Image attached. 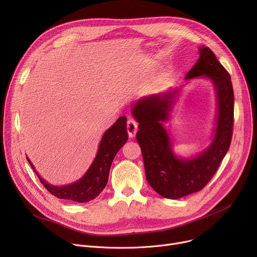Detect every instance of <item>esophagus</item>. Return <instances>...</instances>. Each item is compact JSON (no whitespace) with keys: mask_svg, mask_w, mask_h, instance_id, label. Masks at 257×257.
Returning <instances> with one entry per match:
<instances>
[{"mask_svg":"<svg viewBox=\"0 0 257 257\" xmlns=\"http://www.w3.org/2000/svg\"><path fill=\"white\" fill-rule=\"evenodd\" d=\"M138 129H139V125H138L137 121L134 120L133 118L128 119V121H127V131H128L129 138H134V137H136V134L138 132Z\"/></svg>","mask_w":257,"mask_h":257,"instance_id":"1","label":"esophagus"}]
</instances>
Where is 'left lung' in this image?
I'll use <instances>...</instances> for the list:
<instances>
[{"label": "left lung", "instance_id": "8db88e82", "mask_svg": "<svg viewBox=\"0 0 257 257\" xmlns=\"http://www.w3.org/2000/svg\"><path fill=\"white\" fill-rule=\"evenodd\" d=\"M200 57L185 80L207 78L215 91L217 115L210 145L192 157L177 156L164 121L169 120L179 88L154 93L133 104L139 123L137 140L142 149L146 178L153 190L168 199L199 192L217 172L232 138L234 96L231 78L207 47L199 48Z\"/></svg>", "mask_w": 257, "mask_h": 257}]
</instances>
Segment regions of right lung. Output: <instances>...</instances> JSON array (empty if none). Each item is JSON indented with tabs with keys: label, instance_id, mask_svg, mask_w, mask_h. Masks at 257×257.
Instances as JSON below:
<instances>
[{
	"label": "right lung",
	"instance_id": "obj_1",
	"mask_svg": "<svg viewBox=\"0 0 257 257\" xmlns=\"http://www.w3.org/2000/svg\"><path fill=\"white\" fill-rule=\"evenodd\" d=\"M127 141V118L126 116H120L110 128L104 132L97 155L85 174L78 181L66 185L58 186L47 182L35 171V168L28 157H27V160L29 161L40 182L53 196L58 199L84 203V202H89L97 198L104 190L108 181L113 158Z\"/></svg>",
	"mask_w": 257,
	"mask_h": 257
}]
</instances>
